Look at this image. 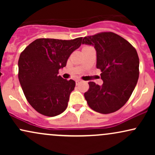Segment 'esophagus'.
Instances as JSON below:
<instances>
[{"label": "esophagus", "mask_w": 155, "mask_h": 155, "mask_svg": "<svg viewBox=\"0 0 155 155\" xmlns=\"http://www.w3.org/2000/svg\"><path fill=\"white\" fill-rule=\"evenodd\" d=\"M80 82H81V80H80V79H76V85L79 84Z\"/></svg>", "instance_id": "obj_1"}]
</instances>
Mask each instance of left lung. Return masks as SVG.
<instances>
[{
    "mask_svg": "<svg viewBox=\"0 0 155 155\" xmlns=\"http://www.w3.org/2000/svg\"><path fill=\"white\" fill-rule=\"evenodd\" d=\"M82 44L96 50L97 68L104 83L90 81L84 97L90 108L101 114L117 111L127 103L139 76V58L134 47L120 35L111 32L84 37Z\"/></svg>",
    "mask_w": 155,
    "mask_h": 155,
    "instance_id": "8db88e82",
    "label": "left lung"
}]
</instances>
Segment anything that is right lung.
<instances>
[{
    "label": "right lung",
    "mask_w": 155,
    "mask_h": 155,
    "mask_svg": "<svg viewBox=\"0 0 155 155\" xmlns=\"http://www.w3.org/2000/svg\"><path fill=\"white\" fill-rule=\"evenodd\" d=\"M82 38L74 40L38 38L27 47L19 56L18 77L28 103L35 111L55 117L66 109L74 80L68 81L59 74Z\"/></svg>",
    "instance_id": "add662e5"
}]
</instances>
